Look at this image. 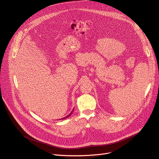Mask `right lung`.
<instances>
[{"instance_id": "1", "label": "right lung", "mask_w": 159, "mask_h": 159, "mask_svg": "<svg viewBox=\"0 0 159 159\" xmlns=\"http://www.w3.org/2000/svg\"><path fill=\"white\" fill-rule=\"evenodd\" d=\"M73 111H74V109H73V111H71V112H70V114H68V116H66V117H65V118H61V120H64V119H66V118H67L70 117V116H71V115L72 114V113H73Z\"/></svg>"}]
</instances>
